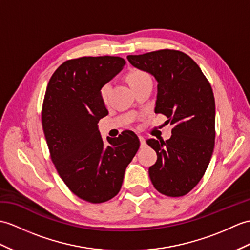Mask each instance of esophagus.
<instances>
[{
  "instance_id": "esophagus-1",
  "label": "esophagus",
  "mask_w": 250,
  "mask_h": 250,
  "mask_svg": "<svg viewBox=\"0 0 250 250\" xmlns=\"http://www.w3.org/2000/svg\"><path fill=\"white\" fill-rule=\"evenodd\" d=\"M139 137V142H141V147L144 148L146 146V141H145V138L143 136H138Z\"/></svg>"
}]
</instances>
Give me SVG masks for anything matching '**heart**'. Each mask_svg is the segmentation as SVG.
<instances>
[{"instance_id": "obj_1", "label": "heart", "mask_w": 250, "mask_h": 250, "mask_svg": "<svg viewBox=\"0 0 250 250\" xmlns=\"http://www.w3.org/2000/svg\"><path fill=\"white\" fill-rule=\"evenodd\" d=\"M146 79H149V75L146 72L141 71V70H133L126 75V80H127V83H129V85L138 83V82H141V81L146 80ZM109 89H111V86H109V84H105L101 87L100 96H101L102 100H106Z\"/></svg>"}]
</instances>
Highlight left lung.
<instances>
[{
  "label": "left lung",
  "instance_id": "obj_1",
  "mask_svg": "<svg viewBox=\"0 0 250 250\" xmlns=\"http://www.w3.org/2000/svg\"><path fill=\"white\" fill-rule=\"evenodd\" d=\"M132 66L158 82L154 112L170 121L167 141L150 138L158 160L149 177L161 194L187 195L204 177L215 143V100L199 66L183 52L160 50L126 57Z\"/></svg>",
  "mask_w": 250,
  "mask_h": 250
}]
</instances>
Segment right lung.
Instances as JSON below:
<instances>
[{
  "label": "right lung",
  "mask_w": 250,
  "mask_h": 250,
  "mask_svg": "<svg viewBox=\"0 0 250 250\" xmlns=\"http://www.w3.org/2000/svg\"><path fill=\"white\" fill-rule=\"evenodd\" d=\"M125 65L118 56H85L56 69L42 104V129L51 160L74 195L101 204L119 193L126 166L139 148L134 132L103 142L98 123L108 111L100 96L103 85Z\"/></svg>",
  "instance_id": "obj_1"
}]
</instances>
